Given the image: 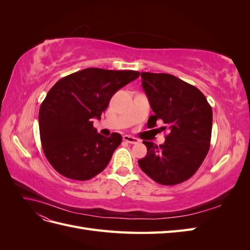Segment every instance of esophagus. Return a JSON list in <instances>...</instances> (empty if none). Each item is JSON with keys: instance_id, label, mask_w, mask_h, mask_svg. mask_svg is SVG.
Returning a JSON list of instances; mask_svg holds the SVG:
<instances>
[{"instance_id": "obj_1", "label": "esophagus", "mask_w": 250, "mask_h": 250, "mask_svg": "<svg viewBox=\"0 0 250 250\" xmlns=\"http://www.w3.org/2000/svg\"><path fill=\"white\" fill-rule=\"evenodd\" d=\"M123 141L129 143V144H138L140 142L139 139L134 138V137H131V135H127V134L123 137Z\"/></svg>"}]
</instances>
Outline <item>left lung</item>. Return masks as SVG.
<instances>
[{
  "instance_id": "obj_1",
  "label": "left lung",
  "mask_w": 250,
  "mask_h": 250,
  "mask_svg": "<svg viewBox=\"0 0 250 250\" xmlns=\"http://www.w3.org/2000/svg\"><path fill=\"white\" fill-rule=\"evenodd\" d=\"M142 86L154 115L148 128L162 120L163 145L144 141L146 156L139 166L157 184L174 186L192 177L206 158L211 137L213 111L206 96L194 85L170 74L144 72Z\"/></svg>"
}]
</instances>
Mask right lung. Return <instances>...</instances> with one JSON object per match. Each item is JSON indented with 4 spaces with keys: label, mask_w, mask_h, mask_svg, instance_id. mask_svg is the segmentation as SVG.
<instances>
[{
    "label": "right lung",
    "mask_w": 250,
    "mask_h": 250,
    "mask_svg": "<svg viewBox=\"0 0 250 250\" xmlns=\"http://www.w3.org/2000/svg\"><path fill=\"white\" fill-rule=\"evenodd\" d=\"M139 76L137 71L88 67L53 85L40 108V134L43 153L59 174L87 180L106 168L122 137H103L93 119L100 120L111 97Z\"/></svg>",
    "instance_id": "1"
}]
</instances>
